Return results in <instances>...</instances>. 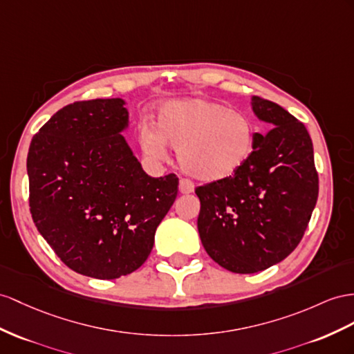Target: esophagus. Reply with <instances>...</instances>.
I'll list each match as a JSON object with an SVG mask.
<instances>
[{"label":"esophagus","instance_id":"esophagus-1","mask_svg":"<svg viewBox=\"0 0 354 354\" xmlns=\"http://www.w3.org/2000/svg\"><path fill=\"white\" fill-rule=\"evenodd\" d=\"M193 192H194V185H193L192 180H188V179H180L179 180V193L180 194H189Z\"/></svg>","mask_w":354,"mask_h":354}]
</instances>
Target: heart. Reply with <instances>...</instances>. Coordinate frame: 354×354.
<instances>
[{"mask_svg":"<svg viewBox=\"0 0 354 354\" xmlns=\"http://www.w3.org/2000/svg\"><path fill=\"white\" fill-rule=\"evenodd\" d=\"M257 127L245 113L206 98L169 100L160 107L156 127L143 125L142 151L153 160L176 148L179 166L189 176L215 183L233 176L251 158Z\"/></svg>","mask_w":354,"mask_h":354,"instance_id":"1","label":"heart"}]
</instances>
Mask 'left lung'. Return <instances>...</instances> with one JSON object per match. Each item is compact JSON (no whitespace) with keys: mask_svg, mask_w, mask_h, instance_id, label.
I'll return each instance as SVG.
<instances>
[{"mask_svg":"<svg viewBox=\"0 0 354 354\" xmlns=\"http://www.w3.org/2000/svg\"><path fill=\"white\" fill-rule=\"evenodd\" d=\"M251 109L268 134H256L251 158L236 174L196 188L203 248L234 274L279 263L301 242L319 196L314 149L305 125L260 97Z\"/></svg>","mask_w":354,"mask_h":354,"instance_id":"left-lung-1","label":"left lung"}]
</instances>
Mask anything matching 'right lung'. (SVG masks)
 <instances>
[{
  "mask_svg": "<svg viewBox=\"0 0 354 354\" xmlns=\"http://www.w3.org/2000/svg\"><path fill=\"white\" fill-rule=\"evenodd\" d=\"M122 98L62 107L34 136L26 171L35 227L77 274L115 279L139 269L178 194V178H152L122 131Z\"/></svg>",
  "mask_w": 354,
  "mask_h": 354,
  "instance_id": "1",
  "label": "right lung"
}]
</instances>
